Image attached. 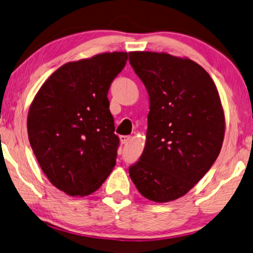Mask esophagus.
Segmentation results:
<instances>
[{
  "label": "esophagus",
  "instance_id": "obj_1",
  "mask_svg": "<svg viewBox=\"0 0 253 253\" xmlns=\"http://www.w3.org/2000/svg\"><path fill=\"white\" fill-rule=\"evenodd\" d=\"M130 138H131L130 136H120V143L126 144L128 141H129Z\"/></svg>",
  "mask_w": 253,
  "mask_h": 253
}]
</instances>
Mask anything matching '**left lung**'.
<instances>
[{"label":"left lung","instance_id":"left-lung-1","mask_svg":"<svg viewBox=\"0 0 253 253\" xmlns=\"http://www.w3.org/2000/svg\"><path fill=\"white\" fill-rule=\"evenodd\" d=\"M150 101L145 147L129 168L143 197L169 203L195 187L217 159L225 115L211 75L191 59L129 51Z\"/></svg>","mask_w":253,"mask_h":253}]
</instances>
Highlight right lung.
<instances>
[{"instance_id": "add662e5", "label": "right lung", "mask_w": 253, "mask_h": 253, "mask_svg": "<svg viewBox=\"0 0 253 253\" xmlns=\"http://www.w3.org/2000/svg\"><path fill=\"white\" fill-rule=\"evenodd\" d=\"M126 62L127 53L112 51L64 64L31 102L30 145L50 183L66 195H91L114 169L119 138L107 94Z\"/></svg>"}]
</instances>
